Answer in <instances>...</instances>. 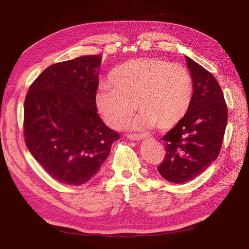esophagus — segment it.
Listing matches in <instances>:
<instances>
[{"mask_svg":"<svg viewBox=\"0 0 249 249\" xmlns=\"http://www.w3.org/2000/svg\"><path fill=\"white\" fill-rule=\"evenodd\" d=\"M127 138H129L130 140H141L144 138V135H142V134H128Z\"/></svg>","mask_w":249,"mask_h":249,"instance_id":"esophagus-1","label":"esophagus"}]
</instances>
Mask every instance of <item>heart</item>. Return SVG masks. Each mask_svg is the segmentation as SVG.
Wrapping results in <instances>:
<instances>
[{
  "instance_id": "heart-1",
  "label": "heart",
  "mask_w": 249,
  "mask_h": 249,
  "mask_svg": "<svg viewBox=\"0 0 249 249\" xmlns=\"http://www.w3.org/2000/svg\"><path fill=\"white\" fill-rule=\"evenodd\" d=\"M110 87L95 95L96 109L107 124L120 128L136 108L137 125L172 129L191 108L194 82L187 68L160 58H138L123 63L109 76Z\"/></svg>"
}]
</instances>
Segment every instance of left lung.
I'll list each match as a JSON object with an SVG mask.
<instances>
[{
	"label": "left lung",
	"mask_w": 249,
	"mask_h": 249,
	"mask_svg": "<svg viewBox=\"0 0 249 249\" xmlns=\"http://www.w3.org/2000/svg\"><path fill=\"white\" fill-rule=\"evenodd\" d=\"M186 60L194 82L193 101L186 118L162 137L166 155L158 167L160 176L174 183L197 177L218 158L228 122L215 76L191 58Z\"/></svg>",
	"instance_id": "8db88e82"
}]
</instances>
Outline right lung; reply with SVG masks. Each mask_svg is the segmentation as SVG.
<instances>
[{
    "instance_id": "right-lung-1",
    "label": "right lung",
    "mask_w": 249,
    "mask_h": 249,
    "mask_svg": "<svg viewBox=\"0 0 249 249\" xmlns=\"http://www.w3.org/2000/svg\"><path fill=\"white\" fill-rule=\"evenodd\" d=\"M100 55L46 68L29 87L23 108L28 150L57 181L80 186L98 172L120 135L97 113Z\"/></svg>"
}]
</instances>
